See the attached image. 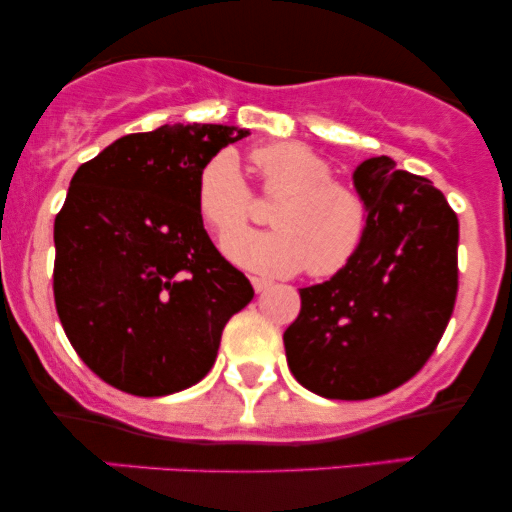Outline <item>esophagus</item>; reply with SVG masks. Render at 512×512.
I'll list each match as a JSON object with an SVG mask.
<instances>
[{"label": "esophagus", "instance_id": "obj_1", "mask_svg": "<svg viewBox=\"0 0 512 512\" xmlns=\"http://www.w3.org/2000/svg\"><path fill=\"white\" fill-rule=\"evenodd\" d=\"M252 289H255L257 293H262V291H267L269 286H272V281L269 279H264V276H252Z\"/></svg>", "mask_w": 512, "mask_h": 512}]
</instances>
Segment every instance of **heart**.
<instances>
[{"label":"heart","mask_w":512,"mask_h":512,"mask_svg":"<svg viewBox=\"0 0 512 512\" xmlns=\"http://www.w3.org/2000/svg\"><path fill=\"white\" fill-rule=\"evenodd\" d=\"M269 209L272 231H238L223 238L233 264L264 276H291L308 267L332 276L361 250L368 233V207L349 185L332 180L330 163L298 142H272L250 154ZM197 207L214 233L236 231L250 214V195L238 158L219 151L197 178Z\"/></svg>","instance_id":"heart-1"}]
</instances>
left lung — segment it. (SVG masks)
Masks as SVG:
<instances>
[{
    "instance_id": "8db88e82",
    "label": "left lung",
    "mask_w": 512,
    "mask_h": 512,
    "mask_svg": "<svg viewBox=\"0 0 512 512\" xmlns=\"http://www.w3.org/2000/svg\"><path fill=\"white\" fill-rule=\"evenodd\" d=\"M354 187L368 207L358 255L330 281L301 289L284 332L293 378L327 399H370L416 375L455 308L460 223L443 192L366 158Z\"/></svg>"
}]
</instances>
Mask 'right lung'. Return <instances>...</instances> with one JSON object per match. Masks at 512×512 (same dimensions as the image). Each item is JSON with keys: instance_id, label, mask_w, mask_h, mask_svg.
Here are the masks:
<instances>
[{"instance_id": "obj_1", "label": "right lung", "mask_w": 512, "mask_h": 512, "mask_svg": "<svg viewBox=\"0 0 512 512\" xmlns=\"http://www.w3.org/2000/svg\"><path fill=\"white\" fill-rule=\"evenodd\" d=\"M236 125L175 122L127 134L79 166L55 219V305L81 361L137 397L192 387L221 332L252 301L197 207L199 170L248 137Z\"/></svg>"}]
</instances>
